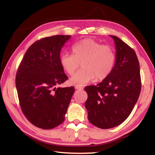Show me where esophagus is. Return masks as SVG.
Returning <instances> with one entry per match:
<instances>
[{
    "label": "esophagus",
    "mask_w": 155,
    "mask_h": 155,
    "mask_svg": "<svg viewBox=\"0 0 155 155\" xmlns=\"http://www.w3.org/2000/svg\"><path fill=\"white\" fill-rule=\"evenodd\" d=\"M75 88L77 89V90H83V87H82V86L79 85H75Z\"/></svg>",
    "instance_id": "esophagus-1"
}]
</instances>
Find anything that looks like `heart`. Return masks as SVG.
Wrapping results in <instances>:
<instances>
[{
  "instance_id": "obj_1",
  "label": "heart",
  "mask_w": 155,
  "mask_h": 155,
  "mask_svg": "<svg viewBox=\"0 0 155 155\" xmlns=\"http://www.w3.org/2000/svg\"><path fill=\"white\" fill-rule=\"evenodd\" d=\"M72 54L64 52L60 56V64L64 71L72 76L81 63V68L70 79L73 84L84 85L96 78L103 80L114 70L115 52L109 45L102 44L93 39H84L72 47Z\"/></svg>"
}]
</instances>
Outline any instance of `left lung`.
<instances>
[{"label": "left lung", "instance_id": "8db88e82", "mask_svg": "<svg viewBox=\"0 0 155 155\" xmlns=\"http://www.w3.org/2000/svg\"><path fill=\"white\" fill-rule=\"evenodd\" d=\"M116 48L114 70L96 85L85 87V106L89 121L102 129L117 127L127 120L141 91L140 64L134 50L116 36L111 35Z\"/></svg>", "mask_w": 155, "mask_h": 155}]
</instances>
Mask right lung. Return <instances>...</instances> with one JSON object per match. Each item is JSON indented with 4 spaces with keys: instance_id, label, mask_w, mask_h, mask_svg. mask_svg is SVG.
I'll use <instances>...</instances> for the list:
<instances>
[{
    "instance_id": "right-lung-1",
    "label": "right lung",
    "mask_w": 155,
    "mask_h": 155,
    "mask_svg": "<svg viewBox=\"0 0 155 155\" xmlns=\"http://www.w3.org/2000/svg\"><path fill=\"white\" fill-rule=\"evenodd\" d=\"M71 35H58L36 41L26 52L15 76L22 113L35 127L52 129L65 120L74 87L55 86L68 79L60 64V52Z\"/></svg>"
}]
</instances>
